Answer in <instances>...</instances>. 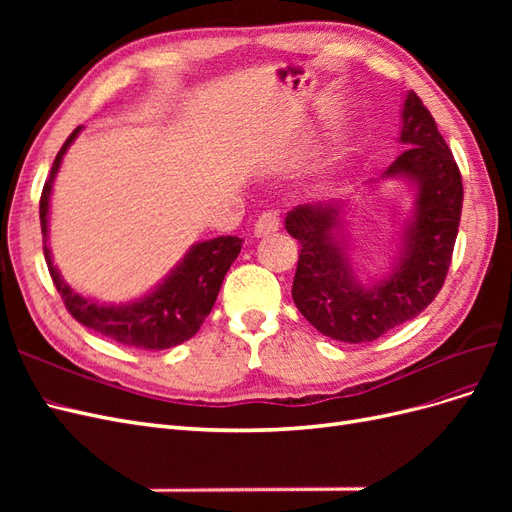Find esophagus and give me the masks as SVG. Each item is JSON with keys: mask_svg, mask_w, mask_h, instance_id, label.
Masks as SVG:
<instances>
[{"mask_svg": "<svg viewBox=\"0 0 512 512\" xmlns=\"http://www.w3.org/2000/svg\"><path fill=\"white\" fill-rule=\"evenodd\" d=\"M277 228H280V215H277L275 211H267L256 220L254 235L256 237H267V235H271V232H275Z\"/></svg>", "mask_w": 512, "mask_h": 512, "instance_id": "obj_1", "label": "esophagus"}]
</instances>
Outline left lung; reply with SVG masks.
<instances>
[{
    "label": "left lung",
    "instance_id": "8db88e82",
    "mask_svg": "<svg viewBox=\"0 0 512 512\" xmlns=\"http://www.w3.org/2000/svg\"><path fill=\"white\" fill-rule=\"evenodd\" d=\"M399 143L406 149L382 179H401L412 207L397 230L395 254L380 280L363 284L352 269L346 232L348 198L299 205L286 215L301 243L292 299L307 322L337 342L365 344L389 333L436 299L451 265L463 185L451 149L414 91L401 104ZM376 181L367 183L376 188Z\"/></svg>",
    "mask_w": 512,
    "mask_h": 512
}]
</instances>
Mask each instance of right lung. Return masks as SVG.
Returning <instances> with one entry per match:
<instances>
[{
  "label": "right lung",
  "mask_w": 512,
  "mask_h": 512,
  "mask_svg": "<svg viewBox=\"0 0 512 512\" xmlns=\"http://www.w3.org/2000/svg\"><path fill=\"white\" fill-rule=\"evenodd\" d=\"M76 128L64 147L59 149L51 175L44 183L40 198V226L44 241V258L49 265L53 284L64 299L68 312L85 324L87 329L111 337L113 342L143 350H166L183 344L196 335L200 324L209 316L218 299L224 275L241 252L239 237H215L194 243L177 265L168 271L160 284L153 286L143 297L130 303H100L98 299L83 297L61 277L53 262L49 247V209L53 181L59 173L66 151L81 134Z\"/></svg>",
  "instance_id": "add662e5"
}]
</instances>
